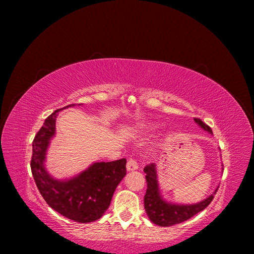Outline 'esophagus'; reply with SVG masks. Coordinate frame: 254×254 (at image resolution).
<instances>
[{
  "label": "esophagus",
  "mask_w": 254,
  "mask_h": 254,
  "mask_svg": "<svg viewBox=\"0 0 254 254\" xmlns=\"http://www.w3.org/2000/svg\"><path fill=\"white\" fill-rule=\"evenodd\" d=\"M126 167H127L128 172H132V171H136L137 168H139V165H137V163L135 162L133 159H129Z\"/></svg>",
  "instance_id": "34e87169"
}]
</instances>
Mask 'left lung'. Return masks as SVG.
Returning a JSON list of instances; mask_svg holds the SVG:
<instances>
[{
    "instance_id": "8db88e82",
    "label": "left lung",
    "mask_w": 254,
    "mask_h": 254,
    "mask_svg": "<svg viewBox=\"0 0 254 254\" xmlns=\"http://www.w3.org/2000/svg\"><path fill=\"white\" fill-rule=\"evenodd\" d=\"M196 124L203 129L204 131L213 134L212 129L206 124L199 120L194 119ZM144 173L146 174V182H147V190L144 196V207L146 214L152 224L160 227H171L193 217L197 213L201 212L211 203L214 195L216 194L218 187L215 189L213 193L207 196L203 200L196 203H177L173 201H168L161 193L157 165L155 163L149 164L144 168Z\"/></svg>"
}]
</instances>
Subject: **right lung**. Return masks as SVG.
<instances>
[{"instance_id":"right-lung-1","label":"right lung","mask_w":254,"mask_h":254,"mask_svg":"<svg viewBox=\"0 0 254 254\" xmlns=\"http://www.w3.org/2000/svg\"><path fill=\"white\" fill-rule=\"evenodd\" d=\"M74 106L56 110L45 119L33 142L30 168L38 190L52 209L68 219L87 224L101 218L109 207L115 189L126 176L127 161L94 162L67 179H57L48 172L47 153L56 133L58 112Z\"/></svg>"}]
</instances>
